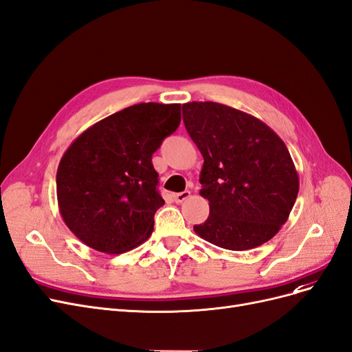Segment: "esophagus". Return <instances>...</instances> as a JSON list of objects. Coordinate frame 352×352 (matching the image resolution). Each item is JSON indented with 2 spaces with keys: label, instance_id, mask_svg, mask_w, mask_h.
I'll return each instance as SVG.
<instances>
[{
  "label": "esophagus",
  "instance_id": "obj_1",
  "mask_svg": "<svg viewBox=\"0 0 352 352\" xmlns=\"http://www.w3.org/2000/svg\"><path fill=\"white\" fill-rule=\"evenodd\" d=\"M190 194L191 192L188 190H186L183 192H177V194H174V201L175 203H183V201H186L190 197Z\"/></svg>",
  "mask_w": 352,
  "mask_h": 352
}]
</instances>
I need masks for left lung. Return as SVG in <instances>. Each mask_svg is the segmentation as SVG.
<instances>
[{
	"mask_svg": "<svg viewBox=\"0 0 352 352\" xmlns=\"http://www.w3.org/2000/svg\"><path fill=\"white\" fill-rule=\"evenodd\" d=\"M183 120L203 155L200 196L210 207L194 232L230 251L268 242L287 222L298 192L287 146L264 122L225 104L186 102Z\"/></svg>",
	"mask_w": 352,
	"mask_h": 352,
	"instance_id": "1",
	"label": "left lung"
}]
</instances>
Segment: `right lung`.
Instances as JSON below:
<instances>
[{"instance_id":"add662e5","label":"right lung","mask_w":352,"mask_h":352,"mask_svg":"<svg viewBox=\"0 0 352 352\" xmlns=\"http://www.w3.org/2000/svg\"><path fill=\"white\" fill-rule=\"evenodd\" d=\"M181 122V104L140 102L88 127L56 173L65 225L89 248L122 254L145 242L164 206L152 155Z\"/></svg>"}]
</instances>
